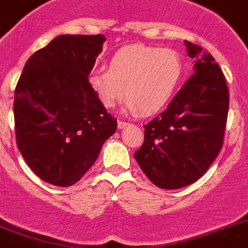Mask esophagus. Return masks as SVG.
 Masks as SVG:
<instances>
[{"label": "esophagus", "mask_w": 248, "mask_h": 248, "mask_svg": "<svg viewBox=\"0 0 248 248\" xmlns=\"http://www.w3.org/2000/svg\"><path fill=\"white\" fill-rule=\"evenodd\" d=\"M128 125H129V123L123 122V120H118V128H119V129L125 128V126H128Z\"/></svg>", "instance_id": "1"}]
</instances>
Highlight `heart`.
Instances as JSON below:
<instances>
[{
	"mask_svg": "<svg viewBox=\"0 0 248 248\" xmlns=\"http://www.w3.org/2000/svg\"><path fill=\"white\" fill-rule=\"evenodd\" d=\"M185 72L183 60L172 49L129 45L109 59V69L99 67L88 75V85L106 108L128 97L124 110L154 114L176 94Z\"/></svg>",
	"mask_w": 248,
	"mask_h": 248,
	"instance_id": "1",
	"label": "heart"
}]
</instances>
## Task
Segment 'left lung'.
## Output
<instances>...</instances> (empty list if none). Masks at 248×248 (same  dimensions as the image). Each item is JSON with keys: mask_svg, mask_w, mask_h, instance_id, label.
Instances as JSON below:
<instances>
[{"mask_svg": "<svg viewBox=\"0 0 248 248\" xmlns=\"http://www.w3.org/2000/svg\"><path fill=\"white\" fill-rule=\"evenodd\" d=\"M193 71L165 112L145 125L144 144L134 154L147 178L163 189L198 181L219 155L229 112V91L208 51L185 42Z\"/></svg>", "mask_w": 248, "mask_h": 248, "instance_id": "1", "label": "left lung"}]
</instances>
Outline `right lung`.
Here are the masks:
<instances>
[{"mask_svg": "<svg viewBox=\"0 0 248 248\" xmlns=\"http://www.w3.org/2000/svg\"><path fill=\"white\" fill-rule=\"evenodd\" d=\"M106 36L62 34L24 65L15 92L18 150L43 181L69 187L96 162L117 130L88 85Z\"/></svg>", "mask_w": 248, "mask_h": 248, "instance_id": "1", "label": "right lung"}]
</instances>
